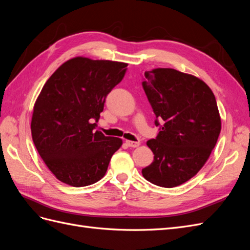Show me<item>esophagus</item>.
I'll return each mask as SVG.
<instances>
[{"instance_id":"esophagus-1","label":"esophagus","mask_w":250,"mask_h":250,"mask_svg":"<svg viewBox=\"0 0 250 250\" xmlns=\"http://www.w3.org/2000/svg\"><path fill=\"white\" fill-rule=\"evenodd\" d=\"M140 142H133V141H126V145L129 146V147H139L140 146Z\"/></svg>"}]
</instances>
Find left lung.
<instances>
[{
  "label": "left lung",
  "mask_w": 250,
  "mask_h": 250,
  "mask_svg": "<svg viewBox=\"0 0 250 250\" xmlns=\"http://www.w3.org/2000/svg\"><path fill=\"white\" fill-rule=\"evenodd\" d=\"M148 101L160 126L149 140L154 160L142 170L151 184L163 188L183 185L199 172L216 146L221 119L216 98L206 82L174 69L145 72Z\"/></svg>",
  "instance_id": "obj_1"
}]
</instances>
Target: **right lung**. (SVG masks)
I'll return each instance as SVG.
<instances>
[{
	"instance_id": "add662e5",
	"label": "right lung",
	"mask_w": 250,
	"mask_h": 250,
	"mask_svg": "<svg viewBox=\"0 0 250 250\" xmlns=\"http://www.w3.org/2000/svg\"><path fill=\"white\" fill-rule=\"evenodd\" d=\"M128 64L78 56L67 60L44 83L33 107L31 133L43 163L72 187L99 181L119 138L95 130L105 99L123 79Z\"/></svg>"
}]
</instances>
